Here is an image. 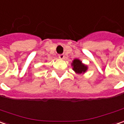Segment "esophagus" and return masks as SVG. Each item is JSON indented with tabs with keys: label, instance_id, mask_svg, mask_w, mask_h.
Masks as SVG:
<instances>
[{
	"label": "esophagus",
	"instance_id": "1",
	"mask_svg": "<svg viewBox=\"0 0 124 124\" xmlns=\"http://www.w3.org/2000/svg\"><path fill=\"white\" fill-rule=\"evenodd\" d=\"M64 57H65V55L63 54H59V58L61 59H63Z\"/></svg>",
	"mask_w": 124,
	"mask_h": 124
}]
</instances>
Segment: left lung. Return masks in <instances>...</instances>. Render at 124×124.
I'll return each instance as SVG.
<instances>
[{
  "instance_id": "1",
  "label": "left lung",
  "mask_w": 124,
  "mask_h": 124,
  "mask_svg": "<svg viewBox=\"0 0 124 124\" xmlns=\"http://www.w3.org/2000/svg\"><path fill=\"white\" fill-rule=\"evenodd\" d=\"M72 66L73 68V70L76 73V74H83L86 72L87 70V66L85 64L82 63V61L78 59H75L72 61Z\"/></svg>"
}]
</instances>
